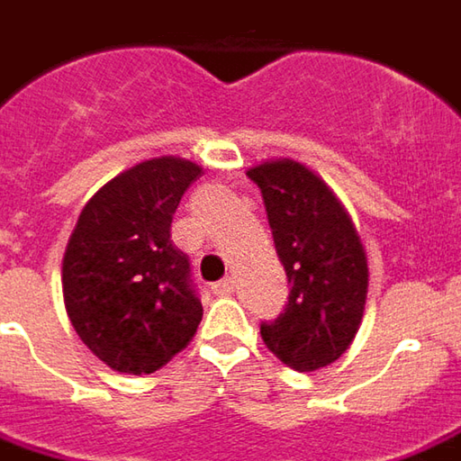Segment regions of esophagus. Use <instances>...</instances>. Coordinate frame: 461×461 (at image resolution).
I'll use <instances>...</instances> for the list:
<instances>
[{"instance_id":"esophagus-1","label":"esophagus","mask_w":461,"mask_h":461,"mask_svg":"<svg viewBox=\"0 0 461 461\" xmlns=\"http://www.w3.org/2000/svg\"><path fill=\"white\" fill-rule=\"evenodd\" d=\"M212 291H214L216 295H231L234 294V280L231 278L219 280V283H214V285H212Z\"/></svg>"}]
</instances>
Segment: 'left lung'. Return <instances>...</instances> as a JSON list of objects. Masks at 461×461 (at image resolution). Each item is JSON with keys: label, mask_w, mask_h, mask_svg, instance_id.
I'll list each match as a JSON object with an SVG mask.
<instances>
[{"label": "left lung", "mask_w": 461, "mask_h": 461, "mask_svg": "<svg viewBox=\"0 0 461 461\" xmlns=\"http://www.w3.org/2000/svg\"><path fill=\"white\" fill-rule=\"evenodd\" d=\"M247 178L260 188L291 283L283 313L260 324L262 341L298 373L326 367L349 349L367 298V258L355 224L329 185L301 163H262Z\"/></svg>", "instance_id": "obj_1"}]
</instances>
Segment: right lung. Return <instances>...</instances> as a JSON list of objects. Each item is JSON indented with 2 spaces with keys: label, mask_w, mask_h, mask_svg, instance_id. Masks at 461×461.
I'll list each match as a JSON object with an SVG mask.
<instances>
[{
  "label": "right lung",
  "mask_w": 461,
  "mask_h": 461,
  "mask_svg": "<svg viewBox=\"0 0 461 461\" xmlns=\"http://www.w3.org/2000/svg\"><path fill=\"white\" fill-rule=\"evenodd\" d=\"M196 163L152 158L120 173L84 206L63 258L76 334L117 373L150 375L194 339L201 298L188 255L170 240Z\"/></svg>",
  "instance_id": "right-lung-1"
}]
</instances>
